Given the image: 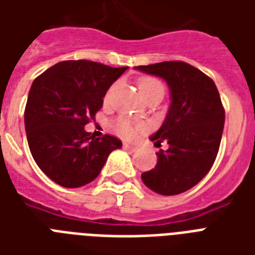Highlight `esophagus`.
I'll return each instance as SVG.
<instances>
[{
    "mask_svg": "<svg viewBox=\"0 0 255 255\" xmlns=\"http://www.w3.org/2000/svg\"><path fill=\"white\" fill-rule=\"evenodd\" d=\"M123 147H124V149H127V151H129V152H136L137 149H139V148L136 147V145H129V144H127V143L124 144Z\"/></svg>",
    "mask_w": 255,
    "mask_h": 255,
    "instance_id": "obj_1",
    "label": "esophagus"
}]
</instances>
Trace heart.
I'll list each match as a JSON object with an SVG mask.
<instances>
[{"label":"heart","instance_id":"1","mask_svg":"<svg viewBox=\"0 0 255 255\" xmlns=\"http://www.w3.org/2000/svg\"><path fill=\"white\" fill-rule=\"evenodd\" d=\"M137 86H139L140 94L143 95V98L151 95L153 92L164 91L163 85L159 81H156V79H153L151 77L140 78L139 82H137ZM147 128V124L132 123L131 120L126 119V118H119L115 122V129L118 131L119 135H122L126 139H136Z\"/></svg>","mask_w":255,"mask_h":255}]
</instances>
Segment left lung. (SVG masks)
<instances>
[{
    "mask_svg": "<svg viewBox=\"0 0 255 255\" xmlns=\"http://www.w3.org/2000/svg\"><path fill=\"white\" fill-rule=\"evenodd\" d=\"M139 71L163 78L170 91V106L163 126L149 137L160 149L155 168L141 180L156 193L174 196L193 188L209 172L221 143L225 110L214 82L185 62L137 66Z\"/></svg>",
    "mask_w": 255,
    "mask_h": 255,
    "instance_id": "obj_1",
    "label": "left lung"
}]
</instances>
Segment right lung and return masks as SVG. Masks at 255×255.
<instances>
[{
  "label": "right lung",
  "instance_id": "add662e5",
  "mask_svg": "<svg viewBox=\"0 0 255 255\" xmlns=\"http://www.w3.org/2000/svg\"><path fill=\"white\" fill-rule=\"evenodd\" d=\"M128 67L98 62L63 61L35 78L25 108L30 152L41 170L65 188H79L99 176L115 136L95 137L85 126L95 119L103 98Z\"/></svg>",
  "mask_w": 255,
  "mask_h": 255
}]
</instances>
